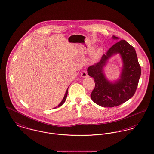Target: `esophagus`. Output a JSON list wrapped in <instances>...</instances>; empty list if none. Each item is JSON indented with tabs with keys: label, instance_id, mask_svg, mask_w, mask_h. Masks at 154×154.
I'll use <instances>...</instances> for the list:
<instances>
[{
	"label": "esophagus",
	"instance_id": "34e87169",
	"mask_svg": "<svg viewBox=\"0 0 154 154\" xmlns=\"http://www.w3.org/2000/svg\"><path fill=\"white\" fill-rule=\"evenodd\" d=\"M81 77H82V78H87L88 76V73H87V72H86V71H82V73H81Z\"/></svg>",
	"mask_w": 154,
	"mask_h": 154
}]
</instances>
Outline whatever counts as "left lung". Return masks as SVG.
Segmentation results:
<instances>
[{"label": "left lung", "mask_w": 154, "mask_h": 154, "mask_svg": "<svg viewBox=\"0 0 154 154\" xmlns=\"http://www.w3.org/2000/svg\"><path fill=\"white\" fill-rule=\"evenodd\" d=\"M113 39H119L113 36ZM119 54L123 62L120 78L114 82L105 76L103 67L113 55ZM88 73L94 79L95 88L90 97L97 105L103 107H113L121 105L133 96L141 76V67L134 48L125 40H121L109 49L100 62L90 66Z\"/></svg>", "instance_id": "left-lung-1"}]
</instances>
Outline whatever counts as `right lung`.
<instances>
[{
	"label": "right lung",
	"instance_id": "1",
	"mask_svg": "<svg viewBox=\"0 0 154 154\" xmlns=\"http://www.w3.org/2000/svg\"><path fill=\"white\" fill-rule=\"evenodd\" d=\"M69 88V87H68ZM68 88L67 89V90H66V92H65V95H64V98H63V100L61 101V102L58 105V106H56V107H55L54 108H58V107H60V106H61V105H63L64 103H65V100H66V97H67V94H68Z\"/></svg>",
	"mask_w": 154,
	"mask_h": 154
}]
</instances>
